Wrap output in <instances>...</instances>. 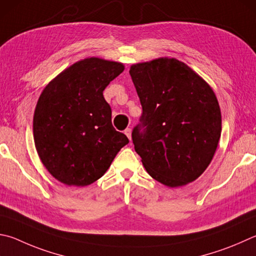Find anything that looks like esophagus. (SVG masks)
<instances>
[{"label": "esophagus", "mask_w": 256, "mask_h": 256, "mask_svg": "<svg viewBox=\"0 0 256 256\" xmlns=\"http://www.w3.org/2000/svg\"><path fill=\"white\" fill-rule=\"evenodd\" d=\"M124 133H125V136H126L128 138V140H131L132 138V131H131V128H126L124 131Z\"/></svg>", "instance_id": "34e87169"}]
</instances>
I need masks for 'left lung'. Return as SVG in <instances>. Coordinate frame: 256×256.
<instances>
[{
  "label": "left lung",
  "instance_id": "obj_1",
  "mask_svg": "<svg viewBox=\"0 0 256 256\" xmlns=\"http://www.w3.org/2000/svg\"><path fill=\"white\" fill-rule=\"evenodd\" d=\"M130 75L143 110L132 140L146 172L170 188L192 182L212 162L220 138L212 88L176 58L134 64Z\"/></svg>",
  "mask_w": 256,
  "mask_h": 256
}]
</instances>
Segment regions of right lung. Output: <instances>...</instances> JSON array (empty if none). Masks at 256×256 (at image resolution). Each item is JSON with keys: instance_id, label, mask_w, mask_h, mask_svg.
Segmentation results:
<instances>
[{"instance_id": "right-lung-1", "label": "right lung", "mask_w": 256, "mask_h": 256, "mask_svg": "<svg viewBox=\"0 0 256 256\" xmlns=\"http://www.w3.org/2000/svg\"><path fill=\"white\" fill-rule=\"evenodd\" d=\"M123 70L122 62L85 58L44 88L34 115V146L44 168L60 182L76 187L95 182L128 143L113 128L103 96Z\"/></svg>"}]
</instances>
